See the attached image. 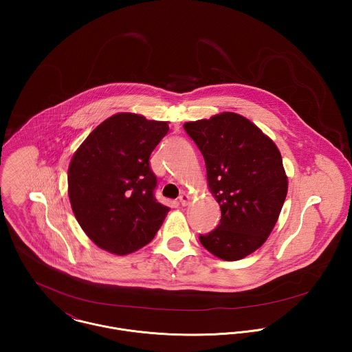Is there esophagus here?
Segmentation results:
<instances>
[{
	"label": "esophagus",
	"instance_id": "34e87169",
	"mask_svg": "<svg viewBox=\"0 0 352 352\" xmlns=\"http://www.w3.org/2000/svg\"><path fill=\"white\" fill-rule=\"evenodd\" d=\"M191 201V198H190V195H187V194H182L180 197H179V201H180V204L182 206H187L188 203Z\"/></svg>",
	"mask_w": 352,
	"mask_h": 352
}]
</instances>
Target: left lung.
<instances>
[{"label": "left lung", "mask_w": 352, "mask_h": 352, "mask_svg": "<svg viewBox=\"0 0 352 352\" xmlns=\"http://www.w3.org/2000/svg\"><path fill=\"white\" fill-rule=\"evenodd\" d=\"M184 130L203 154L208 188L222 214L212 232L199 236L201 244L222 260L244 258L265 243L286 199L280 151L234 112L188 122Z\"/></svg>", "instance_id": "obj_1"}]
</instances>
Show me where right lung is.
Returning <instances> with one entry per match:
<instances>
[{
    "label": "right lung",
    "instance_id": "obj_1",
    "mask_svg": "<svg viewBox=\"0 0 352 352\" xmlns=\"http://www.w3.org/2000/svg\"><path fill=\"white\" fill-rule=\"evenodd\" d=\"M168 122L122 112L99 124L74 153L69 199L85 234L104 251L127 254L154 239L169 207L154 198L151 151Z\"/></svg>",
    "mask_w": 352,
    "mask_h": 352
}]
</instances>
